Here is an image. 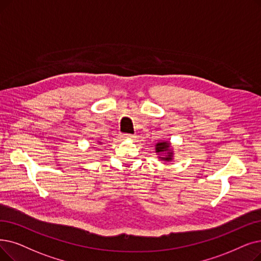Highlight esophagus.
<instances>
[{
  "mask_svg": "<svg viewBox=\"0 0 261 261\" xmlns=\"http://www.w3.org/2000/svg\"><path fill=\"white\" fill-rule=\"evenodd\" d=\"M122 139H124V140H133V139H135V135L134 134L126 133V134H122Z\"/></svg>",
  "mask_w": 261,
  "mask_h": 261,
  "instance_id": "1",
  "label": "esophagus"
}]
</instances>
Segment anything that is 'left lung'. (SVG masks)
I'll return each instance as SVG.
<instances>
[{
  "label": "left lung",
  "instance_id": "left-lung-1",
  "mask_svg": "<svg viewBox=\"0 0 261 261\" xmlns=\"http://www.w3.org/2000/svg\"><path fill=\"white\" fill-rule=\"evenodd\" d=\"M169 143L168 142H162V143H158L155 146V151L156 152H163V151H169L168 150ZM161 160L164 161H172V152L167 153L165 158H161Z\"/></svg>",
  "mask_w": 261,
  "mask_h": 261
}]
</instances>
